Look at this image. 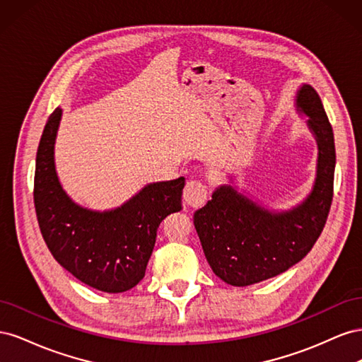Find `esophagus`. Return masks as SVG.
Here are the masks:
<instances>
[{"label":"esophagus","instance_id":"esophagus-1","mask_svg":"<svg viewBox=\"0 0 362 362\" xmlns=\"http://www.w3.org/2000/svg\"><path fill=\"white\" fill-rule=\"evenodd\" d=\"M206 185L198 180H190L187 184H185L184 192H182V198L184 202L190 208H198L205 204L206 201Z\"/></svg>","mask_w":362,"mask_h":362}]
</instances>
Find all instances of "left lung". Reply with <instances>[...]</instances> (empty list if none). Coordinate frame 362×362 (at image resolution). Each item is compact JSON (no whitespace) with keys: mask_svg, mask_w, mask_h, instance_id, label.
Returning <instances> with one entry per match:
<instances>
[{"mask_svg":"<svg viewBox=\"0 0 362 362\" xmlns=\"http://www.w3.org/2000/svg\"><path fill=\"white\" fill-rule=\"evenodd\" d=\"M296 107L308 116L306 125L319 146L317 177L306 199L291 210L272 211L223 184L193 216L208 264L231 286H252L288 270L313 249L329 214L335 170L332 127L310 84L298 90Z\"/></svg>","mask_w":362,"mask_h":362,"instance_id":"1","label":"left lung"}]
</instances>
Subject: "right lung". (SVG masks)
I'll list each match as a JSON object with an SVG mask.
<instances>
[{
  "label": "right lung",
  "instance_id": "add662e5",
  "mask_svg": "<svg viewBox=\"0 0 362 362\" xmlns=\"http://www.w3.org/2000/svg\"><path fill=\"white\" fill-rule=\"evenodd\" d=\"M62 119L57 107L48 119L36 156L35 206L43 240L62 267L105 293H122L144 279L157 229L181 210L185 178L145 185L124 205L93 211L75 204L59 181L54 145Z\"/></svg>",
  "mask_w": 362,
  "mask_h": 362
}]
</instances>
